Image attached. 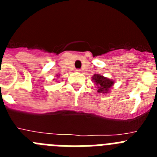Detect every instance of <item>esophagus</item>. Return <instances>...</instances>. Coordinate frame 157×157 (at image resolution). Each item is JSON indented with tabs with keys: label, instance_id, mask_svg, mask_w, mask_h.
Instances as JSON below:
<instances>
[{
	"label": "esophagus",
	"instance_id": "1",
	"mask_svg": "<svg viewBox=\"0 0 157 157\" xmlns=\"http://www.w3.org/2000/svg\"><path fill=\"white\" fill-rule=\"evenodd\" d=\"M76 71H77L78 72H82V70H81V69H77V70H76Z\"/></svg>",
	"mask_w": 157,
	"mask_h": 157
}]
</instances>
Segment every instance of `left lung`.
I'll list each match as a JSON object with an SVG mask.
<instances>
[{
  "label": "left lung",
  "mask_w": 157,
  "mask_h": 157,
  "mask_svg": "<svg viewBox=\"0 0 157 157\" xmlns=\"http://www.w3.org/2000/svg\"><path fill=\"white\" fill-rule=\"evenodd\" d=\"M93 82L98 88V93L100 94H109L110 89L114 85V81L99 74H95L92 77Z\"/></svg>",
  "instance_id": "obj_1"
}]
</instances>
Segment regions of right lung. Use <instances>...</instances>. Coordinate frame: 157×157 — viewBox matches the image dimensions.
<instances>
[{"label":"right lung","instance_id":"right-lung-1","mask_svg":"<svg viewBox=\"0 0 157 157\" xmlns=\"http://www.w3.org/2000/svg\"><path fill=\"white\" fill-rule=\"evenodd\" d=\"M57 76H58V75H57Z\"/></svg>","mask_w":157,"mask_h":157}]
</instances>
